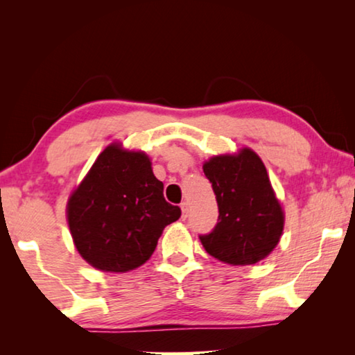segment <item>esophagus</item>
<instances>
[{
  "label": "esophagus",
  "mask_w": 355,
  "mask_h": 355,
  "mask_svg": "<svg viewBox=\"0 0 355 355\" xmlns=\"http://www.w3.org/2000/svg\"><path fill=\"white\" fill-rule=\"evenodd\" d=\"M180 207H182V218L186 219V218H188V216H189V205H188V202H183Z\"/></svg>",
  "instance_id": "obj_1"
}]
</instances>
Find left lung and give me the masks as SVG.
<instances>
[{
  "mask_svg": "<svg viewBox=\"0 0 355 355\" xmlns=\"http://www.w3.org/2000/svg\"><path fill=\"white\" fill-rule=\"evenodd\" d=\"M219 208L218 224L200 243L209 255L233 266L255 264L279 244L285 214L254 150L213 156L203 164Z\"/></svg>",
  "mask_w": 355,
  "mask_h": 355,
  "instance_id": "left-lung-1",
  "label": "left lung"
}]
</instances>
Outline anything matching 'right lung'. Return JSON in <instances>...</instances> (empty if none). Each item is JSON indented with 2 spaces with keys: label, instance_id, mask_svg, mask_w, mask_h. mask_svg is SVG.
<instances>
[{
  "label": "right lung",
  "instance_id": "right-lung-1",
  "mask_svg": "<svg viewBox=\"0 0 355 355\" xmlns=\"http://www.w3.org/2000/svg\"><path fill=\"white\" fill-rule=\"evenodd\" d=\"M163 189L146 153L107 146L67 203L80 255L105 272H127L146 263L164 227L182 216Z\"/></svg>",
  "mask_w": 355,
  "mask_h": 355
}]
</instances>
